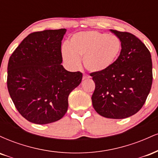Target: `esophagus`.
I'll use <instances>...</instances> for the list:
<instances>
[{"instance_id":"obj_1","label":"esophagus","mask_w":158,"mask_h":158,"mask_svg":"<svg viewBox=\"0 0 158 158\" xmlns=\"http://www.w3.org/2000/svg\"><path fill=\"white\" fill-rule=\"evenodd\" d=\"M88 78H89V77H88V76H86V75H83L82 79H83V80H85V79H88Z\"/></svg>"}]
</instances>
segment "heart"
<instances>
[{
    "label": "heart",
    "instance_id": "1",
    "mask_svg": "<svg viewBox=\"0 0 158 158\" xmlns=\"http://www.w3.org/2000/svg\"><path fill=\"white\" fill-rule=\"evenodd\" d=\"M122 50L120 39L96 30L78 32L70 38L69 45H64L61 53L70 68H77L83 59L85 68L90 72L105 71L114 64Z\"/></svg>",
    "mask_w": 158,
    "mask_h": 158
}]
</instances>
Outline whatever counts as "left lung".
<instances>
[{
  "label": "left lung",
  "mask_w": 158,
  "mask_h": 158,
  "mask_svg": "<svg viewBox=\"0 0 158 158\" xmlns=\"http://www.w3.org/2000/svg\"><path fill=\"white\" fill-rule=\"evenodd\" d=\"M110 31L120 39L122 50L109 68L90 73L95 83L91 99L94 109L102 117L124 119L142 108L151 90V53L133 34Z\"/></svg>",
  "instance_id": "obj_1"
}]
</instances>
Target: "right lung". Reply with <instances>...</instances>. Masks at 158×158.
I'll return each mask as SVG.
<instances>
[{"instance_id": "obj_1", "label": "right lung", "mask_w": 158, "mask_h": 158, "mask_svg": "<svg viewBox=\"0 0 158 158\" xmlns=\"http://www.w3.org/2000/svg\"><path fill=\"white\" fill-rule=\"evenodd\" d=\"M66 29L29 34L9 59L7 88L16 109L27 120L44 125L59 120L68 96L81 83V72L61 65V40Z\"/></svg>"}]
</instances>
